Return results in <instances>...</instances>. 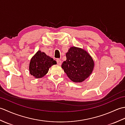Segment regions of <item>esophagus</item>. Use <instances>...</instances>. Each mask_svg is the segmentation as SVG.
Instances as JSON below:
<instances>
[{
  "mask_svg": "<svg viewBox=\"0 0 125 125\" xmlns=\"http://www.w3.org/2000/svg\"><path fill=\"white\" fill-rule=\"evenodd\" d=\"M56 62H57V64H58V65H61V64H62V62H61V60H60V59H57Z\"/></svg>",
  "mask_w": 125,
  "mask_h": 125,
  "instance_id": "obj_1",
  "label": "esophagus"
}]
</instances>
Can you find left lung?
I'll return each instance as SVG.
<instances>
[{"mask_svg":"<svg viewBox=\"0 0 125 125\" xmlns=\"http://www.w3.org/2000/svg\"><path fill=\"white\" fill-rule=\"evenodd\" d=\"M67 60L62 68L70 80L81 83L88 78L94 70V63L89 53L81 48L71 47L66 53Z\"/></svg>","mask_w":125,"mask_h":125,"instance_id":"obj_1","label":"left lung"}]
</instances>
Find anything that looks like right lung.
Masks as SVG:
<instances>
[{
	"instance_id": "right-lung-1",
	"label": "right lung",
	"mask_w": 125,
	"mask_h": 125,
	"mask_svg": "<svg viewBox=\"0 0 125 125\" xmlns=\"http://www.w3.org/2000/svg\"><path fill=\"white\" fill-rule=\"evenodd\" d=\"M56 64V61L52 58L39 50L31 58L29 70L31 75L34 78H40L46 75L52 65Z\"/></svg>"
}]
</instances>
